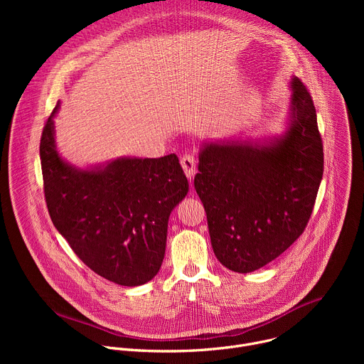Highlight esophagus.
I'll list each match as a JSON object with an SVG mask.
<instances>
[{"instance_id": "obj_1", "label": "esophagus", "mask_w": 364, "mask_h": 364, "mask_svg": "<svg viewBox=\"0 0 364 364\" xmlns=\"http://www.w3.org/2000/svg\"><path fill=\"white\" fill-rule=\"evenodd\" d=\"M181 167L184 170L187 178L191 180L194 177V174H196V160H194L193 155L186 154L184 157H181Z\"/></svg>"}]
</instances>
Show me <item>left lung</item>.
<instances>
[{"instance_id":"1","label":"left lung","mask_w":364,"mask_h":364,"mask_svg":"<svg viewBox=\"0 0 364 364\" xmlns=\"http://www.w3.org/2000/svg\"><path fill=\"white\" fill-rule=\"evenodd\" d=\"M284 131L262 139L203 142L194 188L216 257L249 274L272 262L304 232L324 171L313 99L292 76Z\"/></svg>"}]
</instances>
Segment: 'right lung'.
Returning a JSON list of instances; mask_svg holds the SVG:
<instances>
[{"label":"right lung","mask_w":364,"mask_h":364,"mask_svg":"<svg viewBox=\"0 0 364 364\" xmlns=\"http://www.w3.org/2000/svg\"><path fill=\"white\" fill-rule=\"evenodd\" d=\"M59 108L60 102L40 141L51 222L93 272L122 287L142 285L159 274L170 215L188 193L177 155L119 157L76 167L58 149Z\"/></svg>","instance_id":"1"}]
</instances>
